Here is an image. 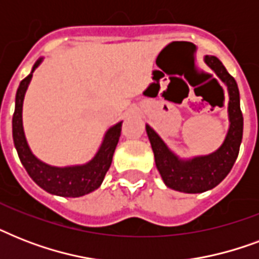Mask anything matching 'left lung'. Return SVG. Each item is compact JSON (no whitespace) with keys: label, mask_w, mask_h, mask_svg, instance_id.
Returning a JSON list of instances; mask_svg holds the SVG:
<instances>
[{"label":"left lung","mask_w":259,"mask_h":259,"mask_svg":"<svg viewBox=\"0 0 259 259\" xmlns=\"http://www.w3.org/2000/svg\"><path fill=\"white\" fill-rule=\"evenodd\" d=\"M204 60L229 89L230 129L223 145L208 156L181 161L166 148L157 133L150 126H146V133L154 153V161L162 180L169 188L180 192L200 193L217 187L233 168L239 153L243 134V115L235 79L227 72L218 58L208 55Z\"/></svg>","instance_id":"obj_1"}]
</instances>
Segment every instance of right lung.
I'll list each match as a JSON object with an SVG mask.
<instances>
[{"label": "right lung", "instance_id": "right-lung-1", "mask_svg": "<svg viewBox=\"0 0 259 259\" xmlns=\"http://www.w3.org/2000/svg\"><path fill=\"white\" fill-rule=\"evenodd\" d=\"M40 62L41 60L36 62L32 72L40 64ZM32 72L25 79H22L18 86L17 94H16V107H14L13 119H12L13 141L20 161L28 175L32 177V180L47 192L64 197H79L93 192L99 188V185L105 179L106 172L111 165L114 150L118 144V140L121 137L122 122L109 129L97 156L91 161L87 162L86 165L67 166V168L47 165L32 154L29 146L26 144L24 129H22V101H24L28 84L32 79Z\"/></svg>", "mask_w": 259, "mask_h": 259}]
</instances>
